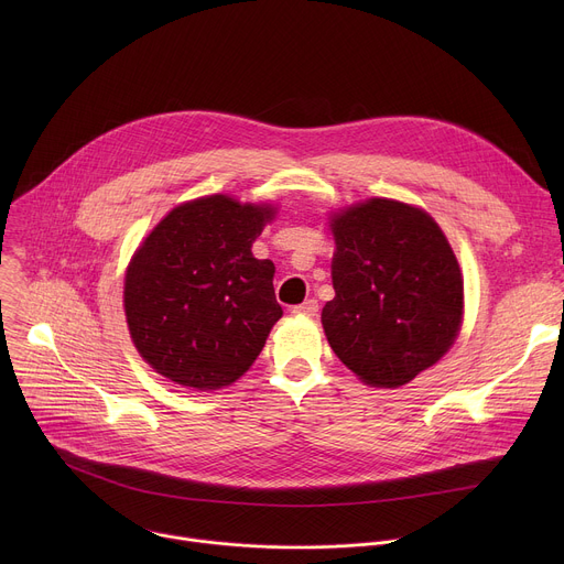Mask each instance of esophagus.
Instances as JSON below:
<instances>
[{"label":"esophagus","mask_w":564,"mask_h":564,"mask_svg":"<svg viewBox=\"0 0 564 564\" xmlns=\"http://www.w3.org/2000/svg\"><path fill=\"white\" fill-rule=\"evenodd\" d=\"M292 312H294V314H303V316H314V314L318 312V303H316L314 299H307V301L294 305Z\"/></svg>","instance_id":"34e87169"}]
</instances>
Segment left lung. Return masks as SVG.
<instances>
[{"label": "left lung", "instance_id": "1", "mask_svg": "<svg viewBox=\"0 0 564 564\" xmlns=\"http://www.w3.org/2000/svg\"><path fill=\"white\" fill-rule=\"evenodd\" d=\"M335 299L321 312L335 355L368 386L399 388L457 339L464 279L420 207L370 198L330 220Z\"/></svg>", "mask_w": 564, "mask_h": 564}]
</instances>
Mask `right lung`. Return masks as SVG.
Returning <instances> with one entry per match:
<instances>
[{
    "instance_id": "obj_1",
    "label": "right lung",
    "mask_w": 564,
    "mask_h": 564,
    "mask_svg": "<svg viewBox=\"0 0 564 564\" xmlns=\"http://www.w3.org/2000/svg\"><path fill=\"white\" fill-rule=\"evenodd\" d=\"M272 218V205L214 194L174 207L142 240L124 276V314L155 372L218 390L250 370L283 314L274 263L252 254Z\"/></svg>"
}]
</instances>
